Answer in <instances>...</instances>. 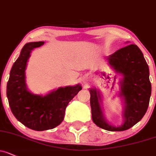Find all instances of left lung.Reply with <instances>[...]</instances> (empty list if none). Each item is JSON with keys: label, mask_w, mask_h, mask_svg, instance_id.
I'll use <instances>...</instances> for the list:
<instances>
[{"label": "left lung", "mask_w": 156, "mask_h": 156, "mask_svg": "<svg viewBox=\"0 0 156 156\" xmlns=\"http://www.w3.org/2000/svg\"><path fill=\"white\" fill-rule=\"evenodd\" d=\"M110 66L123 75L120 96L124 100V122L111 126L106 121L101 107V96L96 89H90L93 121L96 126L111 132L127 130L138 122L146 114L151 96L149 66L140 48L134 44L119 49L108 57Z\"/></svg>", "instance_id": "left-lung-1"}]
</instances>
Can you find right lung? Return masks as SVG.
Wrapping results in <instances>:
<instances>
[{
	"label": "right lung",
	"instance_id": "add662e5",
	"mask_svg": "<svg viewBox=\"0 0 156 156\" xmlns=\"http://www.w3.org/2000/svg\"><path fill=\"white\" fill-rule=\"evenodd\" d=\"M44 42L24 45L19 58L11 69L6 86V96L13 115L23 125L36 131L51 129L63 120L69 102L82 89L80 84L60 87L45 96L34 95L27 90L25 69L31 51Z\"/></svg>",
	"mask_w": 156,
	"mask_h": 156
}]
</instances>
